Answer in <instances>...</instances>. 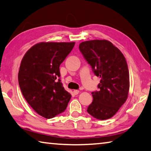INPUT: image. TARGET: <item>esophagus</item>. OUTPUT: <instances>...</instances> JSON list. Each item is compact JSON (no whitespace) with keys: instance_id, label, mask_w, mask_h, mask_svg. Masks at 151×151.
<instances>
[{"instance_id":"esophagus-1","label":"esophagus","mask_w":151,"mask_h":151,"mask_svg":"<svg viewBox=\"0 0 151 151\" xmlns=\"http://www.w3.org/2000/svg\"><path fill=\"white\" fill-rule=\"evenodd\" d=\"M73 93H74V94H75V95H76V94H78L79 93V91L78 90H74L73 91Z\"/></svg>"}]
</instances>
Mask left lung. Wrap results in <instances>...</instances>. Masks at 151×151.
I'll use <instances>...</instances> for the list:
<instances>
[{"instance_id": "left-lung-1", "label": "left lung", "mask_w": 151, "mask_h": 151, "mask_svg": "<svg viewBox=\"0 0 151 151\" xmlns=\"http://www.w3.org/2000/svg\"><path fill=\"white\" fill-rule=\"evenodd\" d=\"M79 50L94 75L101 78L99 91L92 92L93 101L87 112L94 118H111L126 101L129 91V71L118 48L106 40L81 42Z\"/></svg>"}]
</instances>
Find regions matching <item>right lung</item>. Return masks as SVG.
<instances>
[{"label": "right lung", "instance_id": "1", "mask_svg": "<svg viewBox=\"0 0 151 151\" xmlns=\"http://www.w3.org/2000/svg\"><path fill=\"white\" fill-rule=\"evenodd\" d=\"M75 42H40L24 55L19 84L29 105L40 116L52 119L65 111L71 95L63 87L59 67Z\"/></svg>", "mask_w": 151, "mask_h": 151}]
</instances>
